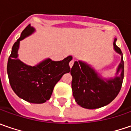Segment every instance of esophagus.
<instances>
[{"mask_svg": "<svg viewBox=\"0 0 131 131\" xmlns=\"http://www.w3.org/2000/svg\"><path fill=\"white\" fill-rule=\"evenodd\" d=\"M74 59H72V60H71V61H70V67H72V66H73V64H74Z\"/></svg>", "mask_w": 131, "mask_h": 131, "instance_id": "34e87169", "label": "esophagus"}]
</instances>
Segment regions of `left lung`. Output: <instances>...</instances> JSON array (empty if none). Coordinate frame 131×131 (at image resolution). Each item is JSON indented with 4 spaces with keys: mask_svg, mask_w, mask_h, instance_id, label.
<instances>
[{
    "mask_svg": "<svg viewBox=\"0 0 131 131\" xmlns=\"http://www.w3.org/2000/svg\"><path fill=\"white\" fill-rule=\"evenodd\" d=\"M113 45L115 51L122 56L115 79L104 81L98 77L94 70L82 61H74L70 70L72 77V88L75 102L80 106L93 110L109 104L118 95L124 78V61L120 48Z\"/></svg>",
    "mask_w": 131,
    "mask_h": 131,
    "instance_id": "1",
    "label": "left lung"
}]
</instances>
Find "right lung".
<instances>
[{
    "instance_id": "1",
    "label": "right lung",
    "mask_w": 131,
    "mask_h": 131,
    "mask_svg": "<svg viewBox=\"0 0 131 131\" xmlns=\"http://www.w3.org/2000/svg\"><path fill=\"white\" fill-rule=\"evenodd\" d=\"M34 30L29 25L14 43L8 60L7 73L11 87L18 96L29 103L43 104L50 99L55 85L63 74L70 72L69 63L72 57L69 56L59 61L48 59L35 67L25 64L17 58L19 41Z\"/></svg>"
}]
</instances>
